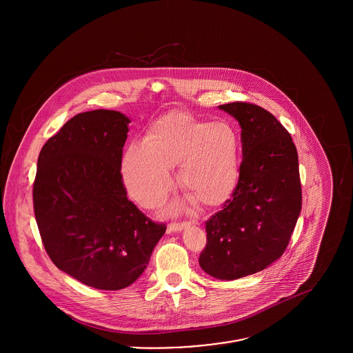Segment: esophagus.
<instances>
[{
    "instance_id": "esophagus-1",
    "label": "esophagus",
    "mask_w": 353,
    "mask_h": 353,
    "mask_svg": "<svg viewBox=\"0 0 353 353\" xmlns=\"http://www.w3.org/2000/svg\"><path fill=\"white\" fill-rule=\"evenodd\" d=\"M189 224L190 223H188V221H181V223H176V221H174V223H170L168 224V232H176V231H182L183 228H186V227H189Z\"/></svg>"
}]
</instances>
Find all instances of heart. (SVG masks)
Segmentation results:
<instances>
[{
	"mask_svg": "<svg viewBox=\"0 0 353 353\" xmlns=\"http://www.w3.org/2000/svg\"><path fill=\"white\" fill-rule=\"evenodd\" d=\"M241 140L224 121L209 122L185 111L156 119L145 143L129 145L122 159V178L129 194L145 208L157 206L174 186L172 167L190 201L216 206L234 192L239 178Z\"/></svg>",
	"mask_w": 353,
	"mask_h": 353,
	"instance_id": "obj_1",
	"label": "heart"
}]
</instances>
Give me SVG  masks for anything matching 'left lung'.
<instances>
[{
  "label": "left lung",
  "instance_id": "left-lung-1",
  "mask_svg": "<svg viewBox=\"0 0 353 353\" xmlns=\"http://www.w3.org/2000/svg\"><path fill=\"white\" fill-rule=\"evenodd\" d=\"M239 122L243 160L223 209L205 221L203 272L235 280L263 270L285 252L302 209L298 151L288 130L265 108L219 105Z\"/></svg>",
  "mask_w": 353,
  "mask_h": 353
}]
</instances>
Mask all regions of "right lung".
Here are the masks:
<instances>
[{
	"mask_svg": "<svg viewBox=\"0 0 353 353\" xmlns=\"http://www.w3.org/2000/svg\"><path fill=\"white\" fill-rule=\"evenodd\" d=\"M129 118L94 110L70 118L38 157L32 188L42 243L52 263L105 291L133 284L165 232L128 199L121 165Z\"/></svg>",
	"mask_w": 353,
	"mask_h": 353,
	"instance_id": "right-lung-1",
	"label": "right lung"
}]
</instances>
